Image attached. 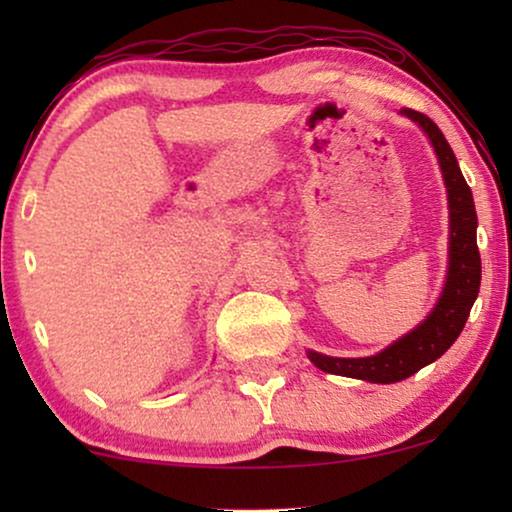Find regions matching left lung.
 Masks as SVG:
<instances>
[{"instance_id":"left-lung-1","label":"left lung","mask_w":512,"mask_h":512,"mask_svg":"<svg viewBox=\"0 0 512 512\" xmlns=\"http://www.w3.org/2000/svg\"><path fill=\"white\" fill-rule=\"evenodd\" d=\"M401 114L415 121L431 139L445 179L447 205H450V263H447L443 293L422 324L398 338L394 345L382 349L380 354L363 356V359H340V356H326L312 352V349L307 352L314 366L324 373L375 384L401 382L440 359L452 347V342L464 331L468 314L478 298L482 275L480 251L475 242L478 214H475L473 193L459 170L454 151L429 116L419 114L415 109H401Z\"/></svg>"}]
</instances>
